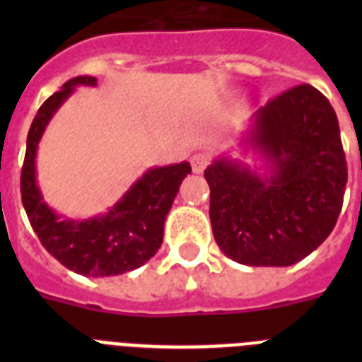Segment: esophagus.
<instances>
[{"instance_id": "obj_1", "label": "esophagus", "mask_w": 362, "mask_h": 362, "mask_svg": "<svg viewBox=\"0 0 362 362\" xmlns=\"http://www.w3.org/2000/svg\"><path fill=\"white\" fill-rule=\"evenodd\" d=\"M209 163H210V158L206 156V153H194V156L190 158V165L194 174H201V172L209 166Z\"/></svg>"}]
</instances>
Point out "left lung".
I'll list each match as a JSON object with an SVG mask.
<instances>
[{
	"label": "left lung",
	"mask_w": 362,
	"mask_h": 362,
	"mask_svg": "<svg viewBox=\"0 0 362 362\" xmlns=\"http://www.w3.org/2000/svg\"><path fill=\"white\" fill-rule=\"evenodd\" d=\"M238 146L254 166L225 152L204 170L221 252L246 267L299 263L343 209L346 159L330 101L312 85L290 88L255 112Z\"/></svg>",
	"instance_id": "left-lung-1"
}]
</instances>
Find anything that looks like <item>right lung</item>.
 I'll list each match as a JSON object with an SVG mask.
<instances>
[{"instance_id":"obj_1","label":"right lung","mask_w":362,"mask_h":362,"mask_svg":"<svg viewBox=\"0 0 362 362\" xmlns=\"http://www.w3.org/2000/svg\"><path fill=\"white\" fill-rule=\"evenodd\" d=\"M95 85L98 79L92 76H78L40 107L27 137L21 201L41 245L63 267L86 277H110L136 270L156 255L166 216L192 168L188 161L152 166L107 212L88 219H74L50 209L37 185V146L54 114L74 90Z\"/></svg>"}]
</instances>
